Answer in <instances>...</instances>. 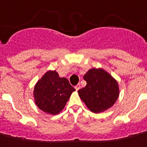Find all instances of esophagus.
Masks as SVG:
<instances>
[{
  "label": "esophagus",
  "mask_w": 147,
  "mask_h": 147,
  "mask_svg": "<svg viewBox=\"0 0 147 147\" xmlns=\"http://www.w3.org/2000/svg\"><path fill=\"white\" fill-rule=\"evenodd\" d=\"M75 88V89H76V91H78V89H80V88H81V86H80V84H78V85H76Z\"/></svg>",
  "instance_id": "esophagus-1"
}]
</instances>
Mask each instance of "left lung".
Here are the masks:
<instances>
[{"label":"left lung","mask_w":147,"mask_h":147,"mask_svg":"<svg viewBox=\"0 0 147 147\" xmlns=\"http://www.w3.org/2000/svg\"><path fill=\"white\" fill-rule=\"evenodd\" d=\"M84 79L86 86L78 92L89 110L99 113L114 105L119 96V87L110 74L101 68H92L84 75Z\"/></svg>","instance_id":"obj_1"}]
</instances>
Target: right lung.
I'll return each instance as SVG.
<instances>
[{"label": "right lung", "instance_id": "add662e5", "mask_svg": "<svg viewBox=\"0 0 147 147\" xmlns=\"http://www.w3.org/2000/svg\"><path fill=\"white\" fill-rule=\"evenodd\" d=\"M75 90L67 79L60 78L55 70H49L36 83L33 95L39 109L48 114L57 115L63 110Z\"/></svg>", "mask_w": 147, "mask_h": 147}]
</instances>
